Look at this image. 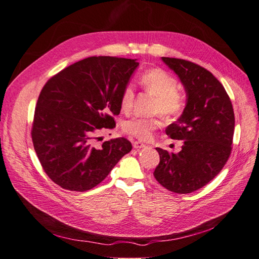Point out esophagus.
<instances>
[{"instance_id": "1", "label": "esophagus", "mask_w": 259, "mask_h": 259, "mask_svg": "<svg viewBox=\"0 0 259 259\" xmlns=\"http://www.w3.org/2000/svg\"><path fill=\"white\" fill-rule=\"evenodd\" d=\"M146 147V144L140 142V141H134V148L135 149H141Z\"/></svg>"}]
</instances>
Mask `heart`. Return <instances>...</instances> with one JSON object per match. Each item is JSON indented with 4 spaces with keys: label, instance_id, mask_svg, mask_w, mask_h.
Returning a JSON list of instances; mask_svg holds the SVG:
<instances>
[{
    "label": "heart",
    "instance_id": "obj_1",
    "mask_svg": "<svg viewBox=\"0 0 259 259\" xmlns=\"http://www.w3.org/2000/svg\"><path fill=\"white\" fill-rule=\"evenodd\" d=\"M141 86L155 96L153 112H161L165 117H174L181 113L185 107V98L178 90V80L167 71L153 68L144 71L140 77ZM135 87L127 83L120 95V106L123 111H129L134 105ZM160 117H132L125 120L122 129L132 137L147 141L151 139L153 131L161 127Z\"/></svg>",
    "mask_w": 259,
    "mask_h": 259
}]
</instances>
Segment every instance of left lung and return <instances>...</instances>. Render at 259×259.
<instances>
[{
  "label": "left lung",
  "instance_id": "1",
  "mask_svg": "<svg viewBox=\"0 0 259 259\" xmlns=\"http://www.w3.org/2000/svg\"><path fill=\"white\" fill-rule=\"evenodd\" d=\"M162 61L179 76L186 93L183 113L165 132L184 141L179 153L157 148L160 163L153 176L174 193H192L212 181L230 158L235 117L225 88L207 69L185 59Z\"/></svg>",
  "mask_w": 259,
  "mask_h": 259
}]
</instances>
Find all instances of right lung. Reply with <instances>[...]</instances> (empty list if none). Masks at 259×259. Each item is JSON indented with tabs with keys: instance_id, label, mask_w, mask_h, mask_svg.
<instances>
[{
	"instance_id": "1",
	"label": "right lung",
	"mask_w": 259,
	"mask_h": 259,
	"mask_svg": "<svg viewBox=\"0 0 259 259\" xmlns=\"http://www.w3.org/2000/svg\"><path fill=\"white\" fill-rule=\"evenodd\" d=\"M137 59L93 56L53 76L36 104L32 140L41 166L54 183L85 192L104 181L132 146L125 138L96 144L98 130L116 127L120 95Z\"/></svg>"
}]
</instances>
